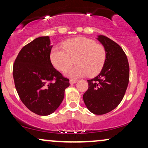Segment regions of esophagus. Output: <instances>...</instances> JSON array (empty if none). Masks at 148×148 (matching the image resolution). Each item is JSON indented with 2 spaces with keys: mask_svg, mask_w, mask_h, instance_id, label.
<instances>
[{
  "mask_svg": "<svg viewBox=\"0 0 148 148\" xmlns=\"http://www.w3.org/2000/svg\"><path fill=\"white\" fill-rule=\"evenodd\" d=\"M76 82H77V80H74V79H70V80H69V83H70V84H74Z\"/></svg>",
  "mask_w": 148,
  "mask_h": 148,
  "instance_id": "1",
  "label": "esophagus"
}]
</instances>
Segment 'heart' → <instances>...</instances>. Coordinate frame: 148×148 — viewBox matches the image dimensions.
Here are the masks:
<instances>
[{"mask_svg": "<svg viewBox=\"0 0 148 148\" xmlns=\"http://www.w3.org/2000/svg\"><path fill=\"white\" fill-rule=\"evenodd\" d=\"M62 49L55 47L50 52V60L56 69L67 70L74 62V68L65 72L70 78L99 74L104 65L106 52L103 46L85 37H78L62 42Z\"/></svg>", "mask_w": 148, "mask_h": 148, "instance_id": "1", "label": "heart"}]
</instances>
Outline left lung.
<instances>
[{
    "mask_svg": "<svg viewBox=\"0 0 148 148\" xmlns=\"http://www.w3.org/2000/svg\"><path fill=\"white\" fill-rule=\"evenodd\" d=\"M97 39L106 49V61L99 75L88 80V89L83 98L90 111L103 115L123 100L130 80V65L126 54L116 42L103 35Z\"/></svg>",
    "mask_w": 148,
    "mask_h": 148,
    "instance_id": "left-lung-1",
    "label": "left lung"
}]
</instances>
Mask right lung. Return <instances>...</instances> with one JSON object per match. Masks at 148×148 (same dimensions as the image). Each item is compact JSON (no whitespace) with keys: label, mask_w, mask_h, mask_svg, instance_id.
Wrapping results in <instances>:
<instances>
[{"label":"right lung","mask_w":148,"mask_h":148,"mask_svg":"<svg viewBox=\"0 0 148 148\" xmlns=\"http://www.w3.org/2000/svg\"><path fill=\"white\" fill-rule=\"evenodd\" d=\"M49 36L40 37L18 53L13 64L15 88L21 101L30 111L48 115L63 100L69 81L53 67L50 60Z\"/></svg>","instance_id":"obj_1"}]
</instances>
